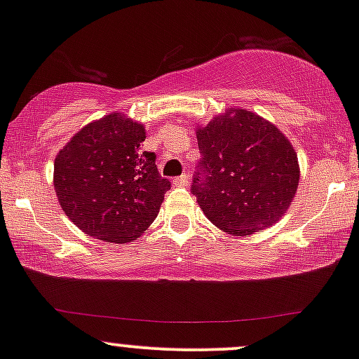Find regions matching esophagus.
<instances>
[{
	"label": "esophagus",
	"instance_id": "34e87169",
	"mask_svg": "<svg viewBox=\"0 0 359 359\" xmlns=\"http://www.w3.org/2000/svg\"><path fill=\"white\" fill-rule=\"evenodd\" d=\"M188 181H190V176H188L187 172H183V175L178 176V178L172 180V184H175V187H187Z\"/></svg>",
	"mask_w": 359,
	"mask_h": 359
}]
</instances>
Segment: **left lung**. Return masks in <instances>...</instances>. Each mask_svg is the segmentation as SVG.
I'll list each match as a JSON object with an SVG mask.
<instances>
[{"label": "left lung", "mask_w": 359, "mask_h": 359, "mask_svg": "<svg viewBox=\"0 0 359 359\" xmlns=\"http://www.w3.org/2000/svg\"><path fill=\"white\" fill-rule=\"evenodd\" d=\"M198 128L191 183L200 209L224 233L253 234L283 217L299 181L298 156L279 128L243 109Z\"/></svg>", "instance_id": "8db88e82"}]
</instances>
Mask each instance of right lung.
<instances>
[{
    "label": "right lung",
    "instance_id": "1",
    "mask_svg": "<svg viewBox=\"0 0 359 359\" xmlns=\"http://www.w3.org/2000/svg\"><path fill=\"white\" fill-rule=\"evenodd\" d=\"M140 123L113 113L80 130L55 161L61 209L97 240L126 243L152 224L171 181L157 171L156 154L142 150Z\"/></svg>",
    "mask_w": 359,
    "mask_h": 359
}]
</instances>
